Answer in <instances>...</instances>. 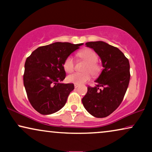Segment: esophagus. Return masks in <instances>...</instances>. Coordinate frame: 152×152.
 Segmentation results:
<instances>
[{"label":"esophagus","mask_w":152,"mask_h":152,"mask_svg":"<svg viewBox=\"0 0 152 152\" xmlns=\"http://www.w3.org/2000/svg\"><path fill=\"white\" fill-rule=\"evenodd\" d=\"M75 88H77V87L79 86V85L78 84H75Z\"/></svg>","instance_id":"1"}]
</instances>
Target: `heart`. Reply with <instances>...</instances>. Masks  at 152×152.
I'll return each instance as SVG.
<instances>
[{
    "label": "heart",
    "mask_w": 152,
    "mask_h": 152,
    "mask_svg": "<svg viewBox=\"0 0 152 152\" xmlns=\"http://www.w3.org/2000/svg\"><path fill=\"white\" fill-rule=\"evenodd\" d=\"M77 55L85 60L87 64L84 67V72H74L69 75L66 78L68 82L75 84H82L91 78V73L92 75L95 76L99 73L100 67L96 62L98 59L97 54L93 50L87 48L79 52ZM74 60L72 56H68L64 62L63 66L64 70L67 72H71L74 70Z\"/></svg>",
    "instance_id": "b5f03b06"
}]
</instances>
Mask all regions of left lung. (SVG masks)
Instances as JSON below:
<instances>
[{
  "label": "left lung",
  "mask_w": 152,
  "mask_h": 152,
  "mask_svg": "<svg viewBox=\"0 0 152 152\" xmlns=\"http://www.w3.org/2000/svg\"><path fill=\"white\" fill-rule=\"evenodd\" d=\"M86 45L99 55L103 69L95 81V86H88L82 104L94 117L105 118L123 100L130 80L129 62L118 48L104 41L87 42Z\"/></svg>",
  "instance_id": "1"
}]
</instances>
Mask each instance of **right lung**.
<instances>
[{
    "label": "right lung",
    "instance_id": "1",
    "mask_svg": "<svg viewBox=\"0 0 152 152\" xmlns=\"http://www.w3.org/2000/svg\"><path fill=\"white\" fill-rule=\"evenodd\" d=\"M83 43L56 42L39 47L26 59L23 84L32 107L49 115L64 107L73 84L61 83L66 77L65 59Z\"/></svg>",
    "mask_w": 152,
    "mask_h": 152
}]
</instances>
